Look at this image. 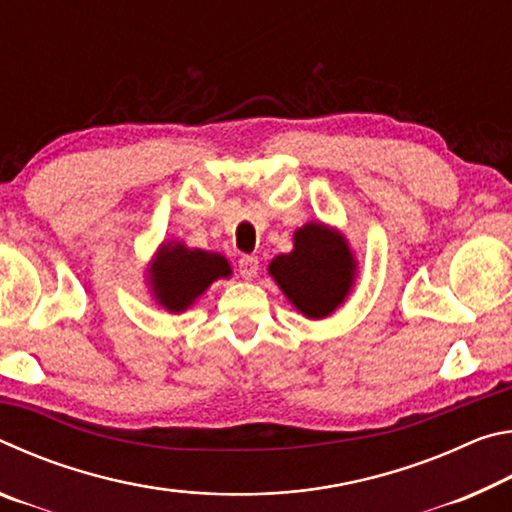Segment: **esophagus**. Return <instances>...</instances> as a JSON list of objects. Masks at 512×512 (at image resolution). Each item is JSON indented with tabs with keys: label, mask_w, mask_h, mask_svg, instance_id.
I'll return each instance as SVG.
<instances>
[{
	"label": "esophagus",
	"mask_w": 512,
	"mask_h": 512,
	"mask_svg": "<svg viewBox=\"0 0 512 512\" xmlns=\"http://www.w3.org/2000/svg\"><path fill=\"white\" fill-rule=\"evenodd\" d=\"M259 273V259L253 255H241L239 257V275L244 277V280H253Z\"/></svg>",
	"instance_id": "34e87169"
}]
</instances>
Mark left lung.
Instances as JSON below:
<instances>
[{
	"instance_id": "1",
	"label": "left lung",
	"mask_w": 512,
	"mask_h": 512,
	"mask_svg": "<svg viewBox=\"0 0 512 512\" xmlns=\"http://www.w3.org/2000/svg\"><path fill=\"white\" fill-rule=\"evenodd\" d=\"M268 273L302 316L320 320L348 298L357 262L341 232L311 221L296 230L293 250L277 255Z\"/></svg>"
}]
</instances>
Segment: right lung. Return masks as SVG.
Listing matches in <instances>:
<instances>
[{
    "label": "right lung",
    "instance_id": "add662e5",
    "mask_svg": "<svg viewBox=\"0 0 512 512\" xmlns=\"http://www.w3.org/2000/svg\"><path fill=\"white\" fill-rule=\"evenodd\" d=\"M228 259L201 248H187L180 241H167L149 268V287L158 305L180 314L201 298L212 282L230 277Z\"/></svg>",
    "mask_w": 512,
    "mask_h": 512
}]
</instances>
